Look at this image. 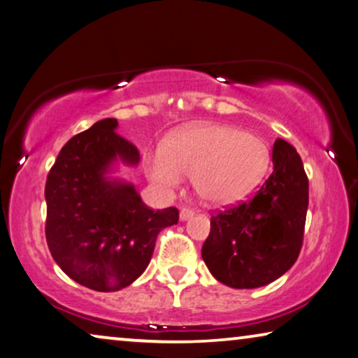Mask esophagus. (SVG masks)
<instances>
[{
  "instance_id": "obj_1",
  "label": "esophagus",
  "mask_w": 358,
  "mask_h": 358,
  "mask_svg": "<svg viewBox=\"0 0 358 358\" xmlns=\"http://www.w3.org/2000/svg\"><path fill=\"white\" fill-rule=\"evenodd\" d=\"M194 214H195V211L190 210V208H182V210H180L179 217H180V221H187V219H190Z\"/></svg>"
}]
</instances>
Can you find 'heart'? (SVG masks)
Segmentation results:
<instances>
[{
    "instance_id": "heart-1",
    "label": "heart",
    "mask_w": 358,
    "mask_h": 358,
    "mask_svg": "<svg viewBox=\"0 0 358 358\" xmlns=\"http://www.w3.org/2000/svg\"><path fill=\"white\" fill-rule=\"evenodd\" d=\"M271 153L261 137L225 124H205L174 134L147 162V174L163 190H174L192 174L194 189L214 205L234 201L266 174Z\"/></svg>"
}]
</instances>
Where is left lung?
<instances>
[{
	"instance_id": "1",
	"label": "left lung",
	"mask_w": 358,
	"mask_h": 358,
	"mask_svg": "<svg viewBox=\"0 0 358 358\" xmlns=\"http://www.w3.org/2000/svg\"><path fill=\"white\" fill-rule=\"evenodd\" d=\"M273 169L256 195L211 216L201 248L213 277L236 289L259 288L293 267L309 206V180L296 148L277 139Z\"/></svg>"
}]
</instances>
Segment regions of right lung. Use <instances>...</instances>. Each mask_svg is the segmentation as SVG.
<instances>
[{
    "mask_svg": "<svg viewBox=\"0 0 358 358\" xmlns=\"http://www.w3.org/2000/svg\"><path fill=\"white\" fill-rule=\"evenodd\" d=\"M101 120L62 147L46 180V241L57 266L76 283L118 291L139 278L158 234L178 224V208L153 211L134 185L110 178L115 164L139 163V150Z\"/></svg>",
    "mask_w": 358,
    "mask_h": 358,
    "instance_id": "add662e5",
    "label": "right lung"
}]
</instances>
